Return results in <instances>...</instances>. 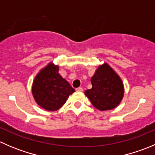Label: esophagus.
Wrapping results in <instances>:
<instances>
[{"label":"esophagus","instance_id":"esophagus-1","mask_svg":"<svg viewBox=\"0 0 155 155\" xmlns=\"http://www.w3.org/2000/svg\"><path fill=\"white\" fill-rule=\"evenodd\" d=\"M76 91H83V88L81 87H79L76 88Z\"/></svg>","mask_w":155,"mask_h":155}]
</instances>
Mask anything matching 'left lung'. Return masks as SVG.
Wrapping results in <instances>:
<instances>
[{"mask_svg": "<svg viewBox=\"0 0 155 155\" xmlns=\"http://www.w3.org/2000/svg\"><path fill=\"white\" fill-rule=\"evenodd\" d=\"M92 87L85 91L92 105L101 111L115 109L124 97L121 78L107 63L98 67L91 79Z\"/></svg>", "mask_w": 155, "mask_h": 155, "instance_id": "1", "label": "left lung"}]
</instances>
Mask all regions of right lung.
Masks as SVG:
<instances>
[{
	"label": "right lung",
	"mask_w": 155,
	"mask_h": 155,
	"mask_svg": "<svg viewBox=\"0 0 155 155\" xmlns=\"http://www.w3.org/2000/svg\"><path fill=\"white\" fill-rule=\"evenodd\" d=\"M58 70V66L51 62L39 72L33 82L34 100L47 111L60 109L75 91L68 81L59 74Z\"/></svg>",
	"instance_id": "add662e5"
}]
</instances>
